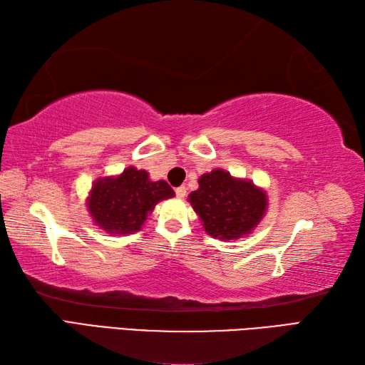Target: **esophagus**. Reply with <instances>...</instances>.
Returning a JSON list of instances; mask_svg holds the SVG:
<instances>
[{
	"label": "esophagus",
	"instance_id": "obj_1",
	"mask_svg": "<svg viewBox=\"0 0 365 365\" xmlns=\"http://www.w3.org/2000/svg\"><path fill=\"white\" fill-rule=\"evenodd\" d=\"M175 195H177L178 199H183L185 196H187V188H185V187H178V188L175 190Z\"/></svg>",
	"mask_w": 365,
	"mask_h": 365
}]
</instances>
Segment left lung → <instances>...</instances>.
I'll return each mask as SVG.
<instances>
[{
    "mask_svg": "<svg viewBox=\"0 0 365 365\" xmlns=\"http://www.w3.org/2000/svg\"><path fill=\"white\" fill-rule=\"evenodd\" d=\"M197 182L199 188L188 196V202L213 238L238 240L250 235L267 215V192L252 180L216 168L200 175Z\"/></svg>",
    "mask_w": 365,
    "mask_h": 365,
    "instance_id": "obj_1",
    "label": "left lung"
}]
</instances>
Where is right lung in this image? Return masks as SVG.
I'll use <instances>...</instances> for the list:
<instances>
[{"label": "right lung", "mask_w": 365, "mask_h": 365, "mask_svg": "<svg viewBox=\"0 0 365 365\" xmlns=\"http://www.w3.org/2000/svg\"><path fill=\"white\" fill-rule=\"evenodd\" d=\"M174 196L165 180L153 182L147 170L128 166L118 175L98 177L86 207L97 227L111 235H128L141 230L155 205Z\"/></svg>", "instance_id": "add662e5"}]
</instances>
